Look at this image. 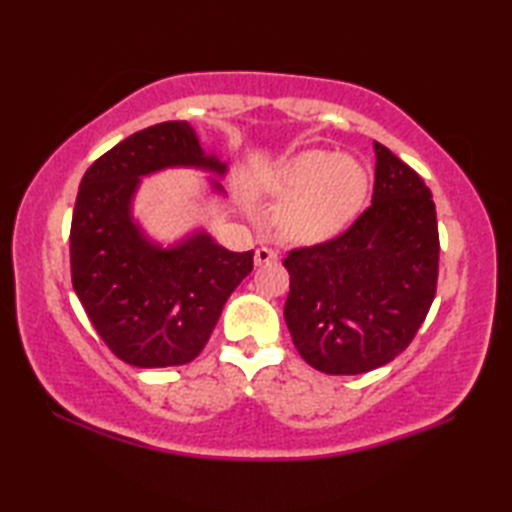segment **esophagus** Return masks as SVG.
<instances>
[{
  "mask_svg": "<svg viewBox=\"0 0 512 512\" xmlns=\"http://www.w3.org/2000/svg\"><path fill=\"white\" fill-rule=\"evenodd\" d=\"M277 257H280V255H277V250H273V248H266V246L257 248V250H255V266L275 264Z\"/></svg>",
  "mask_w": 512,
  "mask_h": 512,
  "instance_id": "1",
  "label": "esophagus"
}]
</instances>
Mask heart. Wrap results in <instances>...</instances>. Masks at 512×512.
I'll return each mask as SVG.
<instances>
[{
	"instance_id": "b5f03b06",
	"label": "heart",
	"mask_w": 512,
	"mask_h": 512,
	"mask_svg": "<svg viewBox=\"0 0 512 512\" xmlns=\"http://www.w3.org/2000/svg\"><path fill=\"white\" fill-rule=\"evenodd\" d=\"M268 192L289 198L277 214V228L287 239L314 244L334 237L361 210L368 173L348 155L307 149L282 164Z\"/></svg>"
}]
</instances>
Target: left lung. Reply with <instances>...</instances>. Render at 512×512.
I'll return each mask as SVG.
<instances>
[{"instance_id": "obj_1", "label": "left lung", "mask_w": 512, "mask_h": 512, "mask_svg": "<svg viewBox=\"0 0 512 512\" xmlns=\"http://www.w3.org/2000/svg\"><path fill=\"white\" fill-rule=\"evenodd\" d=\"M372 203L348 230L289 250L284 320L325 375H361L409 348L438 284V221L429 187L375 142Z\"/></svg>"}]
</instances>
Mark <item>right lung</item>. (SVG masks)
I'll list each match as a JSON object with an SVG mask.
<instances>
[{
	"instance_id": "right-lung-1",
	"label": "right lung",
	"mask_w": 512,
	"mask_h": 512,
	"mask_svg": "<svg viewBox=\"0 0 512 512\" xmlns=\"http://www.w3.org/2000/svg\"><path fill=\"white\" fill-rule=\"evenodd\" d=\"M167 167L225 171L214 155H203L187 121H162L85 171L69 230L76 296L110 352L137 368L194 361L230 293L253 271V250L230 253L205 232L167 250L144 239L131 198L140 176Z\"/></svg>"
}]
</instances>
